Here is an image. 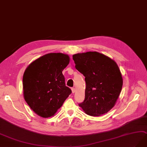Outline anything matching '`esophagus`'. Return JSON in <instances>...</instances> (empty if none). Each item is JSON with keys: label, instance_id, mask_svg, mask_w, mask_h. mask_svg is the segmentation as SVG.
<instances>
[{"label": "esophagus", "instance_id": "esophagus-1", "mask_svg": "<svg viewBox=\"0 0 147 147\" xmlns=\"http://www.w3.org/2000/svg\"><path fill=\"white\" fill-rule=\"evenodd\" d=\"M71 91H72V93H74L76 92V89L75 88H71Z\"/></svg>", "mask_w": 147, "mask_h": 147}]
</instances>
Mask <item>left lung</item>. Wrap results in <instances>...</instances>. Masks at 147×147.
<instances>
[{
	"label": "left lung",
	"instance_id": "left-lung-1",
	"mask_svg": "<svg viewBox=\"0 0 147 147\" xmlns=\"http://www.w3.org/2000/svg\"><path fill=\"white\" fill-rule=\"evenodd\" d=\"M75 67L85 77V99L79 106L87 115L99 116L115 106L123 85L121 71L115 61L96 51L73 56Z\"/></svg>",
	"mask_w": 147,
	"mask_h": 147
}]
</instances>
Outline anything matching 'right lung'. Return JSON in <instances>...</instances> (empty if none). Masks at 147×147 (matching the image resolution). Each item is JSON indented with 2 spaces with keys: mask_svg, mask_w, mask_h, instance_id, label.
<instances>
[{
  "mask_svg": "<svg viewBox=\"0 0 147 147\" xmlns=\"http://www.w3.org/2000/svg\"><path fill=\"white\" fill-rule=\"evenodd\" d=\"M69 62L63 53H49L31 63L23 76L24 96L36 114L47 118L55 115L71 93L62 71Z\"/></svg>",
  "mask_w": 147,
  "mask_h": 147,
  "instance_id": "1",
  "label": "right lung"
}]
</instances>
